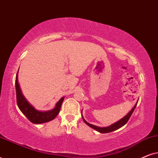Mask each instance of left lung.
<instances>
[{"label":"left lung","instance_id":"left-lung-1","mask_svg":"<svg viewBox=\"0 0 158 158\" xmlns=\"http://www.w3.org/2000/svg\"><path fill=\"white\" fill-rule=\"evenodd\" d=\"M137 103H136L135 106L132 108V109H131V111H129V113L127 114V115L124 116V117H123L122 119H120L119 121H118L117 122L114 123V124H113L112 125H111V126H109V127H102V128H101V127H98L94 126V125L90 124H89V123H88L87 122H86V121L83 118V115H82V118H83L84 122H85V124L88 125V126H89L90 127H91V128L95 129V130L98 131V132H101V133H109V132H111V131H115V130H116V129L121 128V127L124 126V124H127V122H128L129 119V118L131 117V114H132L133 111H135V108H136V106H137Z\"/></svg>","mask_w":158,"mask_h":158}]
</instances>
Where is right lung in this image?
I'll use <instances>...</instances> for the list:
<instances>
[{
    "label": "right lung",
    "instance_id": "right-lung-1",
    "mask_svg": "<svg viewBox=\"0 0 158 158\" xmlns=\"http://www.w3.org/2000/svg\"><path fill=\"white\" fill-rule=\"evenodd\" d=\"M15 85H16L17 105H18L21 111L27 116V118L31 122L34 123V124H42V123L48 122L49 121L53 120L59 114L62 103L63 102L64 97L60 98V100L57 103L56 106L54 109L46 112L39 111L28 102L27 99L25 98V97L22 94V92H21V88L19 87V84L18 83V72H17L16 76Z\"/></svg>",
    "mask_w": 158,
    "mask_h": 158
}]
</instances>
